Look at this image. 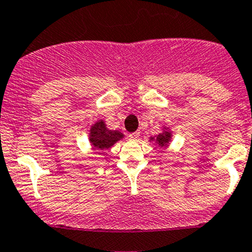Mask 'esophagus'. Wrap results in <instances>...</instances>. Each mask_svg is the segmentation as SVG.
<instances>
[{
    "label": "esophagus",
    "instance_id": "obj_1",
    "mask_svg": "<svg viewBox=\"0 0 252 252\" xmlns=\"http://www.w3.org/2000/svg\"><path fill=\"white\" fill-rule=\"evenodd\" d=\"M138 136H140V132L136 131V132H132V134H130V135H129V138H130V140L135 141V140H137Z\"/></svg>",
    "mask_w": 252,
    "mask_h": 252
}]
</instances>
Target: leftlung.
Returning <instances> with one entry per match:
<instances>
[{
    "label": "left lung",
    "mask_w": 252,
    "mask_h": 252,
    "mask_svg": "<svg viewBox=\"0 0 252 252\" xmlns=\"http://www.w3.org/2000/svg\"><path fill=\"white\" fill-rule=\"evenodd\" d=\"M173 140V131L170 129V126H167V124H162V131L160 134L155 136H150L149 142H154L156 147H160L162 149V152L167 147H169L170 142Z\"/></svg>",
    "instance_id": "left-lung-1"
}]
</instances>
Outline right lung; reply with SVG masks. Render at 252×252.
<instances>
[{
  "label": "right lung",
  "mask_w": 252,
  "mask_h": 252,
  "mask_svg": "<svg viewBox=\"0 0 252 252\" xmlns=\"http://www.w3.org/2000/svg\"><path fill=\"white\" fill-rule=\"evenodd\" d=\"M123 138L124 134L118 130L109 129L102 118L97 120L90 126L89 142L91 144L94 154H102L106 149L112 148L115 143L123 140Z\"/></svg>",
  "instance_id": "1"
}]
</instances>
